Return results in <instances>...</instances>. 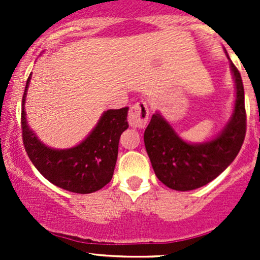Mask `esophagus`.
Instances as JSON below:
<instances>
[{"mask_svg":"<svg viewBox=\"0 0 260 260\" xmlns=\"http://www.w3.org/2000/svg\"><path fill=\"white\" fill-rule=\"evenodd\" d=\"M149 117L148 103L146 101H138L129 108L128 122L135 128H143Z\"/></svg>","mask_w":260,"mask_h":260,"instance_id":"1","label":"esophagus"}]
</instances>
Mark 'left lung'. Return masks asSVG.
<instances>
[{
  "label": "left lung",
  "mask_w": 260,
  "mask_h": 260,
  "mask_svg": "<svg viewBox=\"0 0 260 260\" xmlns=\"http://www.w3.org/2000/svg\"><path fill=\"white\" fill-rule=\"evenodd\" d=\"M237 84L235 109L229 124L215 140L203 145L183 142L159 114L145 131V146L158 180L172 190H195L216 179L237 157L246 133L244 86L239 70L230 62Z\"/></svg>",
  "instance_id": "obj_1"
}]
</instances>
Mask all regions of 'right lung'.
<instances>
[{
  "instance_id": "add662e5",
  "label": "right lung",
  "mask_w": 260,
  "mask_h": 260,
  "mask_svg": "<svg viewBox=\"0 0 260 260\" xmlns=\"http://www.w3.org/2000/svg\"><path fill=\"white\" fill-rule=\"evenodd\" d=\"M27 78L22 96L21 129L28 158L38 171L56 185L75 193L101 190L113 176L120 135L128 128V108L109 109L85 141L74 148L52 149L44 146L28 129L25 118V96L30 83Z\"/></svg>"
}]
</instances>
